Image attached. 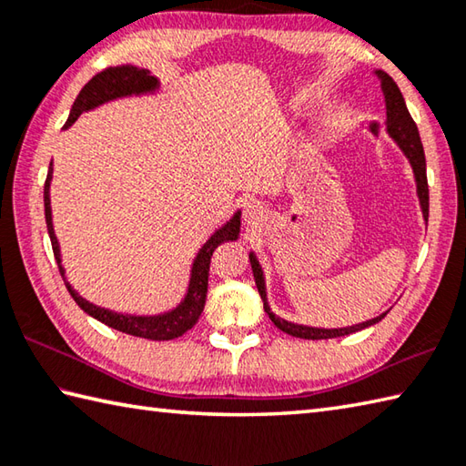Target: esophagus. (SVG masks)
Returning a JSON list of instances; mask_svg holds the SVG:
<instances>
[{
	"mask_svg": "<svg viewBox=\"0 0 466 466\" xmlns=\"http://www.w3.org/2000/svg\"><path fill=\"white\" fill-rule=\"evenodd\" d=\"M243 218L249 227H258L263 223V218H266V210H263L259 203H248L243 208Z\"/></svg>",
	"mask_w": 466,
	"mask_h": 466,
	"instance_id": "1",
	"label": "esophagus"
}]
</instances>
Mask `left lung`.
<instances>
[{"label": "left lung", "mask_w": 466, "mask_h": 466, "mask_svg": "<svg viewBox=\"0 0 466 466\" xmlns=\"http://www.w3.org/2000/svg\"><path fill=\"white\" fill-rule=\"evenodd\" d=\"M375 75L380 76L381 91H383V96H385V109H388V131H390V136L396 139V144L401 147V152L406 154V157L411 164V170H414L416 184H418L420 207H422V215H424L426 223H428V178H426V156H424L422 139H420L418 127L414 124V119H411V116H410V111L406 107V101H403V95L400 93L396 81H393V78L388 73H383V70H375ZM249 261H251L253 278H256L258 292H259L261 300H263V309H266L271 322H274L279 330H284L292 337L312 339V340L345 337V335H350V332H357V330H363L367 327H371V324L380 322L383 316L388 314V312H383V314L377 316V319H371V320L355 324V327H347V329H312V327H302V324L288 322V320L279 319V316H276L274 312L269 310L268 296H266V279H263V271H261L259 261H258L256 256H253V253H249Z\"/></svg>", "instance_id": "1"}]
</instances>
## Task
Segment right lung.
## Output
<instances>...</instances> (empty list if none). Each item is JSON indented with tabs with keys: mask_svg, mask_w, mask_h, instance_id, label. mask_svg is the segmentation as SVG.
<instances>
[{
	"mask_svg": "<svg viewBox=\"0 0 466 466\" xmlns=\"http://www.w3.org/2000/svg\"><path fill=\"white\" fill-rule=\"evenodd\" d=\"M156 89H157V78L150 75V70L137 68L131 65L105 68V70H101V73H96L91 81L83 86L81 93H78V96L73 103V109H70V116L66 119L65 127L73 126L76 117L81 116L83 111H89V109L96 107V105L119 99V96L142 95V93H150ZM50 180H52V162L48 168L46 182H44V217H46L52 251H55L60 276L65 278V268L60 266L58 239L55 235V227H52ZM239 229H241V213H235L233 218H229V221H227L221 229H217L213 235H210V239L203 245V249L198 251V256L195 258V263H192L190 284H188L187 296H184V300L170 312L156 314V316L119 314V312L101 309V306H95L89 300H85V298H81L75 292L73 286H70L66 279H65V284L68 288L70 296H73V300L81 306L86 314L93 316V319H96V320H101L103 324H107V327H111V329L126 332V335H134V337H142V339H150V340L178 339L184 335V332L195 327L200 312H203V309H205L207 288H208V268H210V258H213V251L221 243L235 241L237 237H239Z\"/></svg>",
	"mask_w": 466,
	"mask_h": 466,
	"instance_id": "add662e5",
	"label": "right lung"
}]
</instances>
